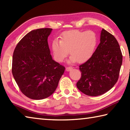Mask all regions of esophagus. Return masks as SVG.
<instances>
[{"mask_svg":"<svg viewBox=\"0 0 130 130\" xmlns=\"http://www.w3.org/2000/svg\"><path fill=\"white\" fill-rule=\"evenodd\" d=\"M72 69V68L71 67H68L66 68V70H67V72H69L70 70H71Z\"/></svg>","mask_w":130,"mask_h":130,"instance_id":"obj_1","label":"esophagus"}]
</instances>
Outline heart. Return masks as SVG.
Masks as SVG:
<instances>
[{
  "label": "heart",
  "instance_id": "b5f03b06",
  "mask_svg": "<svg viewBox=\"0 0 130 130\" xmlns=\"http://www.w3.org/2000/svg\"><path fill=\"white\" fill-rule=\"evenodd\" d=\"M97 43L98 37L93 31L70 30L63 32L61 40L54 39L52 46L55 60L58 62H62L69 51L71 56L69 62L82 63L92 56Z\"/></svg>",
  "mask_w": 130,
  "mask_h": 130
}]
</instances>
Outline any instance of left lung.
I'll list each match as a JSON object with an SVG mask.
<instances>
[{
	"mask_svg": "<svg viewBox=\"0 0 130 130\" xmlns=\"http://www.w3.org/2000/svg\"><path fill=\"white\" fill-rule=\"evenodd\" d=\"M100 42L91 58L80 65L81 77L77 87L90 96L102 95L117 82L122 64V54L113 35L103 28Z\"/></svg>",
	"mask_w": 130,
	"mask_h": 130,
	"instance_id": "obj_1",
	"label": "left lung"
}]
</instances>
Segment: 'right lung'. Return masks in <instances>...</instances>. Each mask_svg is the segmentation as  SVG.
I'll list each match as a JSON object with an SVG mask.
<instances>
[{
    "mask_svg": "<svg viewBox=\"0 0 130 130\" xmlns=\"http://www.w3.org/2000/svg\"><path fill=\"white\" fill-rule=\"evenodd\" d=\"M52 28L31 31L17 44L12 56V73L21 92L34 100L54 93L65 67L53 60L47 38Z\"/></svg>",
    "mask_w": 130,
    "mask_h": 130,
    "instance_id": "1",
    "label": "right lung"
}]
</instances>
